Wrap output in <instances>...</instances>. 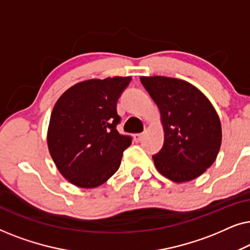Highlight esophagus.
I'll use <instances>...</instances> for the list:
<instances>
[{"label": "esophagus", "mask_w": 250, "mask_h": 250, "mask_svg": "<svg viewBox=\"0 0 250 250\" xmlns=\"http://www.w3.org/2000/svg\"><path fill=\"white\" fill-rule=\"evenodd\" d=\"M143 135H145L143 133H138V134H134V135H133V138H134V141L140 142V141H141V139L143 138Z\"/></svg>", "instance_id": "esophagus-1"}]
</instances>
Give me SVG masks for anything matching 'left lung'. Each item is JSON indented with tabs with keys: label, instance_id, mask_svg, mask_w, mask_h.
I'll return each mask as SVG.
<instances>
[{
	"label": "left lung",
	"instance_id": "1",
	"mask_svg": "<svg viewBox=\"0 0 250 250\" xmlns=\"http://www.w3.org/2000/svg\"><path fill=\"white\" fill-rule=\"evenodd\" d=\"M160 110L165 139L152 156L156 168L173 182L194 180L213 165L220 151L218 115L203 92L172 77H140Z\"/></svg>",
	"mask_w": 250,
	"mask_h": 250
}]
</instances>
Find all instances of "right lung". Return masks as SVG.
I'll return each instance as SVG.
<instances>
[{"label":"right lung","mask_w":250,"mask_h":250,"mask_svg":"<svg viewBox=\"0 0 250 250\" xmlns=\"http://www.w3.org/2000/svg\"><path fill=\"white\" fill-rule=\"evenodd\" d=\"M132 78L108 77L75 84L54 104L47 146L57 168L74 186L91 189L117 172L131 136L117 131V101Z\"/></svg>","instance_id":"obj_1"}]
</instances>
